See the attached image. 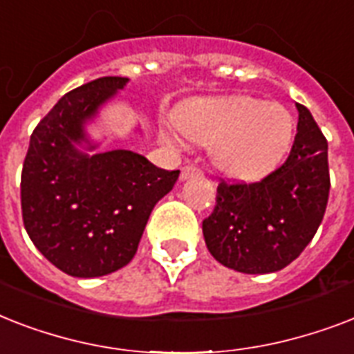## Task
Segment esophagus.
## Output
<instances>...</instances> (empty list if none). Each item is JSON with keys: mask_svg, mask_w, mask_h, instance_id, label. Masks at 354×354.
I'll return each instance as SVG.
<instances>
[{"mask_svg": "<svg viewBox=\"0 0 354 354\" xmlns=\"http://www.w3.org/2000/svg\"><path fill=\"white\" fill-rule=\"evenodd\" d=\"M196 174H200L198 167L193 165V163H189V165L182 167V174H180V178H182V180H187V178L196 176Z\"/></svg>", "mask_w": 354, "mask_h": 354, "instance_id": "34e87169", "label": "esophagus"}]
</instances>
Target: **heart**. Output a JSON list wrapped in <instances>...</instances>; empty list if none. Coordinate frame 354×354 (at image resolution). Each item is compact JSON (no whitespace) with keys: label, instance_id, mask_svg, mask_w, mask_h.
<instances>
[{"label":"heart","instance_id":"b5f03b06","mask_svg":"<svg viewBox=\"0 0 354 354\" xmlns=\"http://www.w3.org/2000/svg\"><path fill=\"white\" fill-rule=\"evenodd\" d=\"M169 145L185 138L215 145L218 167L236 176H257L277 163L292 141V118L277 102L230 95L193 99L176 113V122L161 128Z\"/></svg>","mask_w":354,"mask_h":354}]
</instances>
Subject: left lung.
<instances>
[{
    "label": "left lung",
    "instance_id": "8db88e82",
    "mask_svg": "<svg viewBox=\"0 0 354 354\" xmlns=\"http://www.w3.org/2000/svg\"><path fill=\"white\" fill-rule=\"evenodd\" d=\"M290 154L259 182L222 178L202 222L211 255L242 274H270L299 257L324 221L330 176L327 139L303 104Z\"/></svg>",
    "mask_w": 354,
    "mask_h": 354
}]
</instances>
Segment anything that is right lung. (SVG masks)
Segmentation results:
<instances>
[{"mask_svg":"<svg viewBox=\"0 0 354 354\" xmlns=\"http://www.w3.org/2000/svg\"><path fill=\"white\" fill-rule=\"evenodd\" d=\"M101 77L69 91L30 133L21 169V216L41 255L73 277H99L127 266L150 213L180 171L152 165L132 150L86 156L82 122L127 84Z\"/></svg>","mask_w":354,"mask_h":354,"instance_id":"right-lung-1","label":"right lung"}]
</instances>
